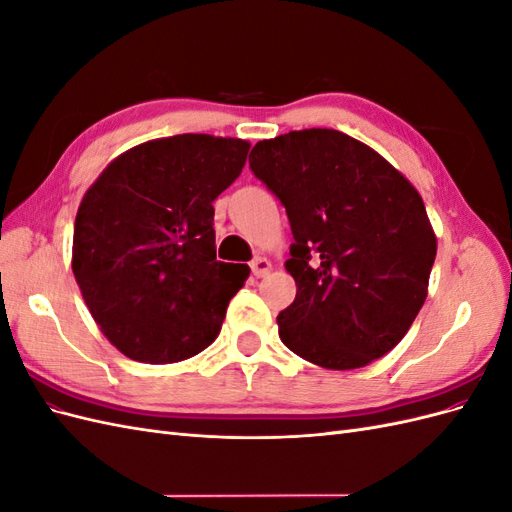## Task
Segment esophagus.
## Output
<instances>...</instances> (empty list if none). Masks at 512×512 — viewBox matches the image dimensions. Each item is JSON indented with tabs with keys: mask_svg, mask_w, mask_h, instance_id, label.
Segmentation results:
<instances>
[{
	"mask_svg": "<svg viewBox=\"0 0 512 512\" xmlns=\"http://www.w3.org/2000/svg\"><path fill=\"white\" fill-rule=\"evenodd\" d=\"M269 271H271V262L267 258H262V256L254 258V262H252L254 277H265Z\"/></svg>",
	"mask_w": 512,
	"mask_h": 512,
	"instance_id": "34e87169",
	"label": "esophagus"
}]
</instances>
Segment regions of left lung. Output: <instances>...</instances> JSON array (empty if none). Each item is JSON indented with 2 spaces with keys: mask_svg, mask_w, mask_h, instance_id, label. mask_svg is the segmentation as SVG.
<instances>
[{
  "mask_svg": "<svg viewBox=\"0 0 512 512\" xmlns=\"http://www.w3.org/2000/svg\"><path fill=\"white\" fill-rule=\"evenodd\" d=\"M252 173L280 198L297 297L277 316L284 346L327 369L393 350L427 299L436 235L423 198L380 153L312 128L260 141Z\"/></svg>",
  "mask_w": 512,
  "mask_h": 512,
  "instance_id": "1",
  "label": "left lung"
}]
</instances>
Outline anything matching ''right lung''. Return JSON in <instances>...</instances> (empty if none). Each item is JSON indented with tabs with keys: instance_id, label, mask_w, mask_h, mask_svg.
Masks as SVG:
<instances>
[{
	"instance_id": "add662e5",
	"label": "right lung",
	"mask_w": 512,
	"mask_h": 512,
	"mask_svg": "<svg viewBox=\"0 0 512 512\" xmlns=\"http://www.w3.org/2000/svg\"><path fill=\"white\" fill-rule=\"evenodd\" d=\"M247 151L241 138H158L121 153L85 192L74 280L128 359L177 363L218 337L250 269L215 258L213 200L241 175Z\"/></svg>"
}]
</instances>
